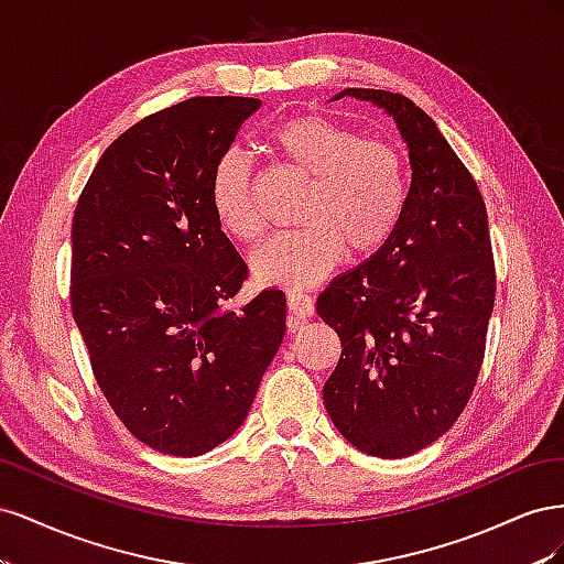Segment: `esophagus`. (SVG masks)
Segmentation results:
<instances>
[{"label":"esophagus","instance_id":"esophagus-1","mask_svg":"<svg viewBox=\"0 0 564 564\" xmlns=\"http://www.w3.org/2000/svg\"><path fill=\"white\" fill-rule=\"evenodd\" d=\"M286 305H289V313H292V317H294V319H301V322L313 317V313H315L313 299H311L308 294H303V292L289 294V296H286Z\"/></svg>","mask_w":564,"mask_h":564}]
</instances>
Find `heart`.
<instances>
[{
	"mask_svg": "<svg viewBox=\"0 0 564 564\" xmlns=\"http://www.w3.org/2000/svg\"><path fill=\"white\" fill-rule=\"evenodd\" d=\"M284 164L308 181L299 220L303 228L272 235L251 253L253 278L268 286L308 289L344 261L369 259L395 235L406 209L409 169L398 143L362 135L319 115L286 119L270 133ZM212 209L235 240L261 232L256 166L242 150L220 155L212 174Z\"/></svg>",
	"mask_w": 564,
	"mask_h": 564,
	"instance_id": "b5f03b06",
	"label": "heart"
}]
</instances>
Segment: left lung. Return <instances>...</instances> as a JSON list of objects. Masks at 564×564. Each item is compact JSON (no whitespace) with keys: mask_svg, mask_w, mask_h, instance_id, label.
I'll use <instances>...</instances> for the list:
<instances>
[{"mask_svg":"<svg viewBox=\"0 0 564 564\" xmlns=\"http://www.w3.org/2000/svg\"><path fill=\"white\" fill-rule=\"evenodd\" d=\"M383 108L412 164L406 209L390 242L338 275L317 315L340 338L322 398L338 433L379 458L412 456L464 412L482 367L497 272L485 199L414 100L344 89Z\"/></svg>","mask_w":564,"mask_h":564,"instance_id":"8db88e82","label":"left lung"}]
</instances>
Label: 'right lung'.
<instances>
[{"label": "right lung", "instance_id": "obj_1", "mask_svg": "<svg viewBox=\"0 0 564 564\" xmlns=\"http://www.w3.org/2000/svg\"><path fill=\"white\" fill-rule=\"evenodd\" d=\"M259 98L199 96L127 129L73 218L70 303L94 377L127 431L199 456L245 423L286 329L265 289L228 311L247 263L212 209V174Z\"/></svg>", "mask_w": 564, "mask_h": 564}]
</instances>
